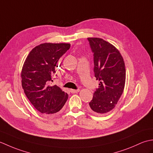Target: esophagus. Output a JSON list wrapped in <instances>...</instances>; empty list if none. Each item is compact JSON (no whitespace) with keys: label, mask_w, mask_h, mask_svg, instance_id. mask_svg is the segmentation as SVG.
<instances>
[{"label":"esophagus","mask_w":153,"mask_h":153,"mask_svg":"<svg viewBox=\"0 0 153 153\" xmlns=\"http://www.w3.org/2000/svg\"><path fill=\"white\" fill-rule=\"evenodd\" d=\"M70 91L71 93H77L79 91V89H70Z\"/></svg>","instance_id":"34e87169"}]
</instances>
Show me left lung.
<instances>
[{"label": "left lung", "instance_id": "obj_1", "mask_svg": "<svg viewBox=\"0 0 153 153\" xmlns=\"http://www.w3.org/2000/svg\"><path fill=\"white\" fill-rule=\"evenodd\" d=\"M93 53L95 77L99 87L93 93L89 104L91 112H108L121 97L126 82L124 61L119 51L102 39L87 38Z\"/></svg>", "mask_w": 153, "mask_h": 153}]
</instances>
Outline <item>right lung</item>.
I'll return each instance as SVG.
<instances>
[{"label": "right lung", "instance_id": "1", "mask_svg": "<svg viewBox=\"0 0 153 153\" xmlns=\"http://www.w3.org/2000/svg\"><path fill=\"white\" fill-rule=\"evenodd\" d=\"M68 43H43L31 50L22 68V85L25 95L42 114L53 115L62 108L68 95L51 86L58 61L69 49Z\"/></svg>", "mask_w": 153, "mask_h": 153}]
</instances>
